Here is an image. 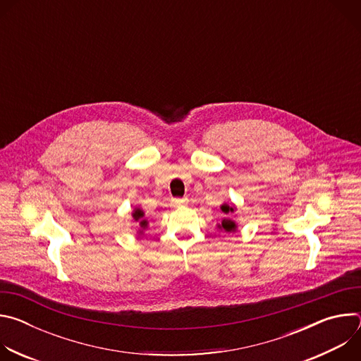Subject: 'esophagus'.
<instances>
[{"label": "esophagus", "instance_id": "34e87169", "mask_svg": "<svg viewBox=\"0 0 361 361\" xmlns=\"http://www.w3.org/2000/svg\"><path fill=\"white\" fill-rule=\"evenodd\" d=\"M171 202H173L174 205H184V204L188 202V198H187V197H183V198H173Z\"/></svg>", "mask_w": 361, "mask_h": 361}]
</instances>
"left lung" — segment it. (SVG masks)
Returning <instances> with one entry per match:
<instances>
[{
  "mask_svg": "<svg viewBox=\"0 0 361 361\" xmlns=\"http://www.w3.org/2000/svg\"><path fill=\"white\" fill-rule=\"evenodd\" d=\"M221 212L224 213V219H223V221H221V224H219V228L220 230H224L226 233H231V231H235V228H237V224L233 221V220H230L227 216L228 214H231V213H234L235 212V209L233 207V205H228V204H223L221 205Z\"/></svg>",
  "mask_w": 361,
  "mask_h": 361,
  "instance_id": "obj_1",
  "label": "left lung"
}]
</instances>
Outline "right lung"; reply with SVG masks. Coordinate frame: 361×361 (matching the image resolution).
Instances as JSON below:
<instances>
[{
	"label": "right lung",
	"instance_id": "right-lung-1",
	"mask_svg": "<svg viewBox=\"0 0 361 361\" xmlns=\"http://www.w3.org/2000/svg\"><path fill=\"white\" fill-rule=\"evenodd\" d=\"M133 219L137 223H140V233H142L147 228V226H148V221L144 219V212L140 210V209H135L134 213H133Z\"/></svg>",
	"mask_w": 361,
	"mask_h": 361
}]
</instances>
